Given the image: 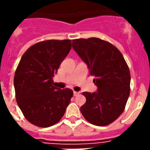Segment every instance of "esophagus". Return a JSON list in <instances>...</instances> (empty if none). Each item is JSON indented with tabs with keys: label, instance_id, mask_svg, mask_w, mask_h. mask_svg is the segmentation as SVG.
Segmentation results:
<instances>
[{
	"label": "esophagus",
	"instance_id": "esophagus-1",
	"mask_svg": "<svg viewBox=\"0 0 150 150\" xmlns=\"http://www.w3.org/2000/svg\"><path fill=\"white\" fill-rule=\"evenodd\" d=\"M73 93H74V96H77L79 95V92H76V91L73 92Z\"/></svg>",
	"mask_w": 150,
	"mask_h": 150
}]
</instances>
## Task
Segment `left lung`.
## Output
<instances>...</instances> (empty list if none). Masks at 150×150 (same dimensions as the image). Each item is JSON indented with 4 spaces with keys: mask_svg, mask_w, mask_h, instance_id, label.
<instances>
[{
    "mask_svg": "<svg viewBox=\"0 0 150 150\" xmlns=\"http://www.w3.org/2000/svg\"><path fill=\"white\" fill-rule=\"evenodd\" d=\"M72 47L86 63L98 87L97 93H82L86 102L81 113L94 125H108L123 113L130 94L128 64L116 47L99 38L73 40Z\"/></svg>",
    "mask_w": 150,
    "mask_h": 150,
    "instance_id": "left-lung-1",
    "label": "left lung"
}]
</instances>
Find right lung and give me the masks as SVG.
<instances>
[{
  "label": "right lung",
  "mask_w": 150,
  "mask_h": 150,
  "mask_svg": "<svg viewBox=\"0 0 150 150\" xmlns=\"http://www.w3.org/2000/svg\"><path fill=\"white\" fill-rule=\"evenodd\" d=\"M71 48V40L41 41L20 60L14 77L15 98L25 119L34 125L57 124L70 103L73 91L54 86L53 77Z\"/></svg>",
  "instance_id": "right-lung-1"
}]
</instances>
